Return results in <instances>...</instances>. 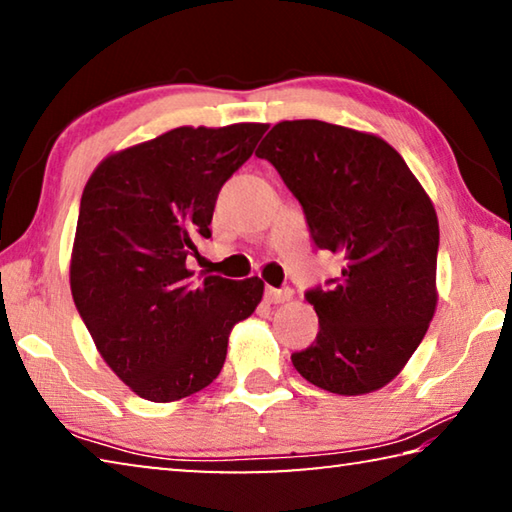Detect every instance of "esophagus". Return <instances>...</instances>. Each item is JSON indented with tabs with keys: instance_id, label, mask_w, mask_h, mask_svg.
<instances>
[{
	"instance_id": "1",
	"label": "esophagus",
	"mask_w": 512,
	"mask_h": 512,
	"mask_svg": "<svg viewBox=\"0 0 512 512\" xmlns=\"http://www.w3.org/2000/svg\"><path fill=\"white\" fill-rule=\"evenodd\" d=\"M264 298L271 302V305H277V302H287L293 298V291L291 289H273V287H266L264 291Z\"/></svg>"
}]
</instances>
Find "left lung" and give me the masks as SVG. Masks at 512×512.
I'll use <instances>...</instances> for the list:
<instances>
[{
    "label": "left lung",
    "instance_id": "1",
    "mask_svg": "<svg viewBox=\"0 0 512 512\" xmlns=\"http://www.w3.org/2000/svg\"><path fill=\"white\" fill-rule=\"evenodd\" d=\"M257 158L280 173L318 248L343 259L327 289L307 291L316 341L291 361L309 384L366 395L400 375L438 305V216L400 153L372 133L293 119Z\"/></svg>",
    "mask_w": 512,
    "mask_h": 512
}]
</instances>
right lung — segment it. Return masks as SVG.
<instances>
[{
  "mask_svg": "<svg viewBox=\"0 0 512 512\" xmlns=\"http://www.w3.org/2000/svg\"><path fill=\"white\" fill-rule=\"evenodd\" d=\"M266 128H173L108 155L83 189L74 305L103 361L144 400L176 402L210 386L232 327L262 302L259 277L201 280L187 257L212 237L216 196Z\"/></svg>",
  "mask_w": 512,
  "mask_h": 512,
  "instance_id": "add662e5",
  "label": "right lung"
}]
</instances>
